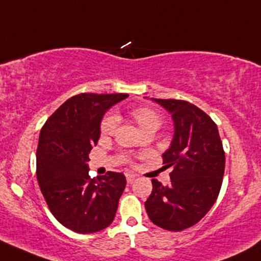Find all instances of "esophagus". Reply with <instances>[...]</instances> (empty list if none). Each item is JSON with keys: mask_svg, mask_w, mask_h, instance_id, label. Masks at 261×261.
Listing matches in <instances>:
<instances>
[{"mask_svg": "<svg viewBox=\"0 0 261 261\" xmlns=\"http://www.w3.org/2000/svg\"><path fill=\"white\" fill-rule=\"evenodd\" d=\"M136 177V174H133V172H126V180H127V182H133L134 180H135Z\"/></svg>", "mask_w": 261, "mask_h": 261, "instance_id": "esophagus-1", "label": "esophagus"}]
</instances>
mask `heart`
<instances>
[{
    "label": "heart",
    "mask_w": 261,
    "mask_h": 261,
    "mask_svg": "<svg viewBox=\"0 0 261 261\" xmlns=\"http://www.w3.org/2000/svg\"><path fill=\"white\" fill-rule=\"evenodd\" d=\"M133 117L136 120V122H138L141 130H144V128L149 127L151 125H160V116L153 110L149 108L135 109L133 111ZM117 121H119L117 115L114 114V112H110L109 115H106L102 121H101V134L102 135H111L114 133L115 127H116Z\"/></svg>",
    "instance_id": "heart-1"
}]
</instances>
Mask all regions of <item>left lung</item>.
Returning <instances> with one entry per match:
<instances>
[{
  "label": "left lung",
  "instance_id": "8db88e82",
  "mask_svg": "<svg viewBox=\"0 0 261 261\" xmlns=\"http://www.w3.org/2000/svg\"><path fill=\"white\" fill-rule=\"evenodd\" d=\"M153 101L174 120V138L163 153V167L171 170V184L164 186L152 179L145 209L155 225L181 231L199 223L218 199L225 170L223 142L216 123L193 103L172 98Z\"/></svg>",
  "mask_w": 261,
  "mask_h": 261
}]
</instances>
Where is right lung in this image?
I'll list each match as a JSON object with an SVG mask.
<instances>
[{
	"instance_id": "1",
	"label": "right lung",
	"mask_w": 261,
	"mask_h": 261,
	"mask_svg": "<svg viewBox=\"0 0 261 261\" xmlns=\"http://www.w3.org/2000/svg\"><path fill=\"white\" fill-rule=\"evenodd\" d=\"M127 94H80L65 101L42 126L36 151L41 193L52 215L80 234L114 221L126 186L121 172L91 179L87 161L100 139L103 114Z\"/></svg>"
}]
</instances>
